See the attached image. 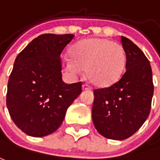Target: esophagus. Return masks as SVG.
<instances>
[{
	"mask_svg": "<svg viewBox=\"0 0 160 160\" xmlns=\"http://www.w3.org/2000/svg\"><path fill=\"white\" fill-rule=\"evenodd\" d=\"M82 88H83V90H88V91H90V90L92 89V88H91L90 86H87V85H83Z\"/></svg>",
	"mask_w": 160,
	"mask_h": 160,
	"instance_id": "1",
	"label": "esophagus"
}]
</instances>
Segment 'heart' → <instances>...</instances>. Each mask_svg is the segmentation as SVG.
Here are the masks:
<instances>
[{"instance_id": "heart-1", "label": "heart", "mask_w": 160, "mask_h": 160, "mask_svg": "<svg viewBox=\"0 0 160 160\" xmlns=\"http://www.w3.org/2000/svg\"><path fill=\"white\" fill-rule=\"evenodd\" d=\"M70 55L63 58L64 69L73 75H78L86 67L87 78L100 87L117 83L126 67L127 57L123 46L106 38L79 41L72 46Z\"/></svg>"}]
</instances>
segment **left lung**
Wrapping results in <instances>:
<instances>
[{
  "instance_id": "1",
  "label": "left lung",
  "mask_w": 160,
  "mask_h": 160,
  "mask_svg": "<svg viewBox=\"0 0 160 160\" xmlns=\"http://www.w3.org/2000/svg\"><path fill=\"white\" fill-rule=\"evenodd\" d=\"M126 72L109 87L94 90L92 119L103 137L124 140L148 118L154 93L152 70L146 55L131 40L121 36Z\"/></svg>"
}]
</instances>
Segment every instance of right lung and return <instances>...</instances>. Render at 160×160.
I'll use <instances>...</instances> for the list:
<instances>
[{
  "instance_id": "add662e5",
  "label": "right lung",
  "mask_w": 160,
  "mask_h": 160,
  "mask_svg": "<svg viewBox=\"0 0 160 160\" xmlns=\"http://www.w3.org/2000/svg\"><path fill=\"white\" fill-rule=\"evenodd\" d=\"M74 34L45 33L17 55L10 74L6 105L18 128L41 138L55 131L70 105L82 92V83L62 80L61 53Z\"/></svg>"
}]
</instances>
